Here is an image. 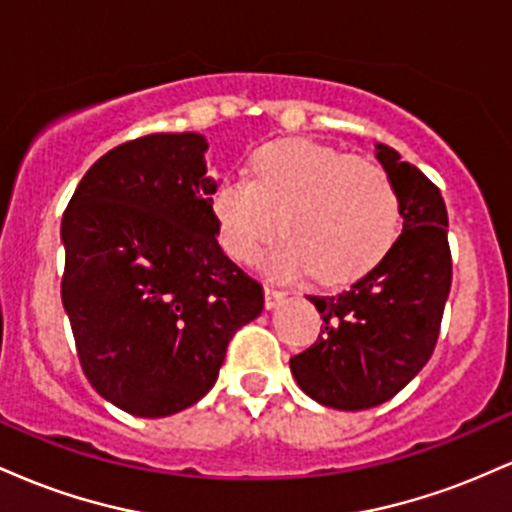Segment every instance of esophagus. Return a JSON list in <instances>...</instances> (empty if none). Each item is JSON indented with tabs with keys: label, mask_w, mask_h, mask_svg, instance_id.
Here are the masks:
<instances>
[{
	"label": "esophagus",
	"mask_w": 512,
	"mask_h": 512,
	"mask_svg": "<svg viewBox=\"0 0 512 512\" xmlns=\"http://www.w3.org/2000/svg\"><path fill=\"white\" fill-rule=\"evenodd\" d=\"M286 298V291L274 289V286H264V305L267 308H276Z\"/></svg>",
	"instance_id": "34e87169"
}]
</instances>
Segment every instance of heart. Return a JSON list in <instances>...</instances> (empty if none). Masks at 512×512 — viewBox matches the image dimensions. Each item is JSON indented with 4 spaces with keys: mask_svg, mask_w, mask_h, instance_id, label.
Returning a JSON list of instances; mask_svg holds the SVG:
<instances>
[{
    "mask_svg": "<svg viewBox=\"0 0 512 512\" xmlns=\"http://www.w3.org/2000/svg\"><path fill=\"white\" fill-rule=\"evenodd\" d=\"M209 207L233 260H255L279 223L284 236L264 257L269 272H313L322 284L368 272L402 231V204L383 166L308 139L260 146L250 178L223 175Z\"/></svg>",
    "mask_w": 512,
    "mask_h": 512,
    "instance_id": "obj_1",
    "label": "heart"
}]
</instances>
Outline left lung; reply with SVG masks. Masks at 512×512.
I'll return each mask as SVG.
<instances>
[{
    "mask_svg": "<svg viewBox=\"0 0 512 512\" xmlns=\"http://www.w3.org/2000/svg\"><path fill=\"white\" fill-rule=\"evenodd\" d=\"M402 204V233L387 255L337 296H308L322 317L317 342L291 358L308 397L332 409L387 402L436 349L452 284L448 209L440 190L395 149L378 144Z\"/></svg>",
    "mask_w": 512,
    "mask_h": 512,
    "instance_id": "1",
    "label": "left lung"
}]
</instances>
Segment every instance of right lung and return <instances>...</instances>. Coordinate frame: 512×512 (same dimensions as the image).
<instances>
[{
  "mask_svg": "<svg viewBox=\"0 0 512 512\" xmlns=\"http://www.w3.org/2000/svg\"><path fill=\"white\" fill-rule=\"evenodd\" d=\"M207 139L146 134L98 158L62 216V303L93 390L146 419L214 387L226 346L264 308L223 255Z\"/></svg>",
  "mask_w": 512,
  "mask_h": 512,
  "instance_id": "obj_1",
  "label": "right lung"
}]
</instances>
